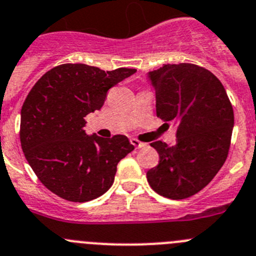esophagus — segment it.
I'll list each match as a JSON object with an SVG mask.
<instances>
[{
  "label": "esophagus",
  "mask_w": 256,
  "mask_h": 256,
  "mask_svg": "<svg viewBox=\"0 0 256 256\" xmlns=\"http://www.w3.org/2000/svg\"><path fill=\"white\" fill-rule=\"evenodd\" d=\"M130 144H132L136 148H144V147H146V144H144V142H140V140H136V138H132V140H130Z\"/></svg>",
  "instance_id": "34e87169"
}]
</instances>
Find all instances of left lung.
Instances as JSON below:
<instances>
[{"mask_svg":"<svg viewBox=\"0 0 256 256\" xmlns=\"http://www.w3.org/2000/svg\"><path fill=\"white\" fill-rule=\"evenodd\" d=\"M148 78L157 116L176 126V144H151L160 162L147 171V180L165 198H189L210 184L226 161L234 109L221 81L196 64H164L148 72Z\"/></svg>","mask_w":256,"mask_h":256,"instance_id":"left-lung-1","label":"left lung"}]
</instances>
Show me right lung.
<instances>
[{
	"instance_id": "obj_1",
	"label": "right lung",
	"mask_w": 256,
	"mask_h": 256,
	"mask_svg": "<svg viewBox=\"0 0 256 256\" xmlns=\"http://www.w3.org/2000/svg\"><path fill=\"white\" fill-rule=\"evenodd\" d=\"M134 68L102 71L66 63L44 74L21 108L20 140L28 162L52 193L70 202L99 198L114 182L116 165L134 150L126 136L86 134L85 116Z\"/></svg>"
}]
</instances>
